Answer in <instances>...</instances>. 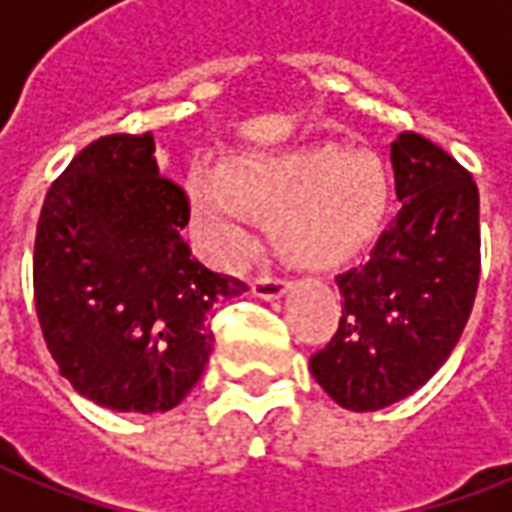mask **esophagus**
<instances>
[{
  "instance_id": "1",
  "label": "esophagus",
  "mask_w": 512,
  "mask_h": 512,
  "mask_svg": "<svg viewBox=\"0 0 512 512\" xmlns=\"http://www.w3.org/2000/svg\"><path fill=\"white\" fill-rule=\"evenodd\" d=\"M252 291L260 300H277V297H283L285 291H288V280L277 277V274H260L252 283Z\"/></svg>"
}]
</instances>
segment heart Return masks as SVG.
Here are the masks:
<instances>
[{
	"label": "heart",
	"mask_w": 512,
	"mask_h": 512,
	"mask_svg": "<svg viewBox=\"0 0 512 512\" xmlns=\"http://www.w3.org/2000/svg\"><path fill=\"white\" fill-rule=\"evenodd\" d=\"M190 221L201 246L221 263L252 249V218L277 224L285 257L328 269L358 255L378 235L389 207V176L370 151L330 145L246 156L227 173L193 176Z\"/></svg>",
	"instance_id": "b5f03b06"
}]
</instances>
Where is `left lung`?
<instances>
[{
    "label": "left lung",
    "mask_w": 512,
    "mask_h": 512,
    "mask_svg": "<svg viewBox=\"0 0 512 512\" xmlns=\"http://www.w3.org/2000/svg\"><path fill=\"white\" fill-rule=\"evenodd\" d=\"M401 212L370 260L336 277L342 319L311 356L316 384L350 412L403 401L443 367L479 285V190L451 154L415 131L392 142Z\"/></svg>",
    "instance_id": "8db88e82"
}]
</instances>
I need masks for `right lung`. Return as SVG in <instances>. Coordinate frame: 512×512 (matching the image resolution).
I'll list each match as a JSON object with an SVG mask.
<instances>
[{"mask_svg":"<svg viewBox=\"0 0 512 512\" xmlns=\"http://www.w3.org/2000/svg\"><path fill=\"white\" fill-rule=\"evenodd\" d=\"M190 201L162 176L154 137L89 142L52 182L33 252L44 342L66 381L114 412H168L212 353L207 314L249 285L198 263Z\"/></svg>","mask_w":512,"mask_h":512,"instance_id":"right-lung-1","label":"right lung"}]
</instances>
